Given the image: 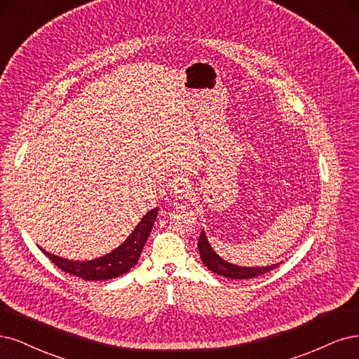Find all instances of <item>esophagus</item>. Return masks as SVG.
<instances>
[{
	"mask_svg": "<svg viewBox=\"0 0 359 359\" xmlns=\"http://www.w3.org/2000/svg\"><path fill=\"white\" fill-rule=\"evenodd\" d=\"M172 198L176 200H180V198H184V196L191 195V187L187 179H177L175 180V183H172L171 187V191H170Z\"/></svg>",
	"mask_w": 359,
	"mask_h": 359,
	"instance_id": "obj_1",
	"label": "esophagus"
}]
</instances>
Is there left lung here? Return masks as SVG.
Instances as JSON below:
<instances>
[{
  "mask_svg": "<svg viewBox=\"0 0 359 359\" xmlns=\"http://www.w3.org/2000/svg\"><path fill=\"white\" fill-rule=\"evenodd\" d=\"M198 250H200L201 261L207 269L219 276L229 277V279H252V277H258V276H262L265 273L271 271L273 269L277 267V265H279V264H274V265H270V267H252L250 269V267H238V265L229 264V262L224 261L212 249L209 240H207V237L204 234V231H201V234H200Z\"/></svg>",
  "mask_w": 359,
  "mask_h": 359,
  "instance_id": "obj_1",
  "label": "left lung"
}]
</instances>
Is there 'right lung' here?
<instances>
[{
    "label": "right lung",
    "instance_id": "right-lung-1",
    "mask_svg": "<svg viewBox=\"0 0 359 359\" xmlns=\"http://www.w3.org/2000/svg\"><path fill=\"white\" fill-rule=\"evenodd\" d=\"M158 210H159L158 207H155V209L147 212L143 216L140 224L135 226L131 236L126 238L118 249H114L113 252L107 253V255L97 259L82 261V262L70 261V259H64L56 255H52V253L46 252L41 248L40 249L57 269H61L65 273H70L79 277V279L89 280V282L114 279V277H119L125 273H128L137 264L138 258H140L144 243L147 241L150 231H152Z\"/></svg>",
    "mask_w": 359,
    "mask_h": 359
}]
</instances>
